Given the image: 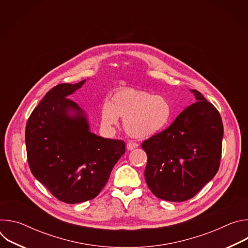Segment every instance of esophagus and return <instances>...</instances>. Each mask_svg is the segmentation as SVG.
I'll return each instance as SVG.
<instances>
[{
  "instance_id": "34e87169",
  "label": "esophagus",
  "mask_w": 248,
  "mask_h": 248,
  "mask_svg": "<svg viewBox=\"0 0 248 248\" xmlns=\"http://www.w3.org/2000/svg\"><path fill=\"white\" fill-rule=\"evenodd\" d=\"M137 147H138V144L135 143V142H133V141H130V142H128V143L126 144V148H127L128 150H133V149H135V148H137Z\"/></svg>"
}]
</instances>
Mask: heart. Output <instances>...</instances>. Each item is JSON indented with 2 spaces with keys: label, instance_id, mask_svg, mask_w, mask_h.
I'll return each mask as SVG.
<instances>
[{
  "label": "heart",
  "instance_id": "b5f03b06",
  "mask_svg": "<svg viewBox=\"0 0 248 248\" xmlns=\"http://www.w3.org/2000/svg\"><path fill=\"white\" fill-rule=\"evenodd\" d=\"M171 117L172 107L168 98L133 88L116 91L111 101L105 100L101 108L104 125H116L122 118L124 130L135 138H147L162 132Z\"/></svg>",
  "mask_w": 248,
  "mask_h": 248
}]
</instances>
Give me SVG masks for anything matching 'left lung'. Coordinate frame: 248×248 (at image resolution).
Wrapping results in <instances>:
<instances>
[{
	"label": "left lung",
	"mask_w": 248,
	"mask_h": 248,
	"mask_svg": "<svg viewBox=\"0 0 248 248\" xmlns=\"http://www.w3.org/2000/svg\"><path fill=\"white\" fill-rule=\"evenodd\" d=\"M197 102L162 132L142 143L145 181L160 199L182 202L195 196L217 173L224 126L218 110L197 90Z\"/></svg>",
	"instance_id": "left-lung-1"
}]
</instances>
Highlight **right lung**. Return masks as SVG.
<instances>
[{
  "instance_id": "1",
  "label": "right lung",
  "mask_w": 248,
  "mask_h": 248,
  "mask_svg": "<svg viewBox=\"0 0 248 248\" xmlns=\"http://www.w3.org/2000/svg\"><path fill=\"white\" fill-rule=\"evenodd\" d=\"M84 82L53 87L33 110L25 127L32 174L57 199L69 204L95 198L125 152L123 140L92 133L84 112L67 98Z\"/></svg>"
}]
</instances>
